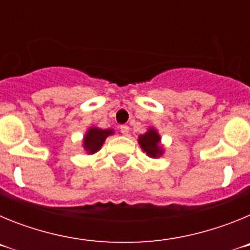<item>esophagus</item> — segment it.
Here are the masks:
<instances>
[{
    "instance_id": "1",
    "label": "esophagus",
    "mask_w": 250,
    "mask_h": 250,
    "mask_svg": "<svg viewBox=\"0 0 250 250\" xmlns=\"http://www.w3.org/2000/svg\"><path fill=\"white\" fill-rule=\"evenodd\" d=\"M129 130H130V127L127 126V125H121V126H120L121 134H123V135H125V136L129 134Z\"/></svg>"
}]
</instances>
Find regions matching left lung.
<instances>
[{"label":"left lung","mask_w":250,"mask_h":250,"mask_svg":"<svg viewBox=\"0 0 250 250\" xmlns=\"http://www.w3.org/2000/svg\"><path fill=\"white\" fill-rule=\"evenodd\" d=\"M160 135L155 129L150 127L144 135L139 136V144L143 151L146 152V155L150 158H159L163 155L164 149L160 145Z\"/></svg>","instance_id":"8db88e82"}]
</instances>
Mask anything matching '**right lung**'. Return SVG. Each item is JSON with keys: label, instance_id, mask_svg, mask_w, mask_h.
Wrapping results in <instances>:
<instances>
[{"label": "right lung", "instance_id": "add662e5", "mask_svg": "<svg viewBox=\"0 0 250 250\" xmlns=\"http://www.w3.org/2000/svg\"><path fill=\"white\" fill-rule=\"evenodd\" d=\"M114 134L112 129H99V127H90L83 136V149L87 154H95L103 146L106 138Z\"/></svg>", "mask_w": 250, "mask_h": 250}]
</instances>
